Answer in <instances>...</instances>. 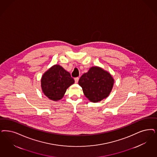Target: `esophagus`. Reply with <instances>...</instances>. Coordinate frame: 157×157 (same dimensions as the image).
<instances>
[{
	"label": "esophagus",
	"instance_id": "obj_1",
	"mask_svg": "<svg viewBox=\"0 0 157 157\" xmlns=\"http://www.w3.org/2000/svg\"><path fill=\"white\" fill-rule=\"evenodd\" d=\"M79 78L78 77H77V78H75L74 79H75V83H77L78 82V81H79Z\"/></svg>",
	"mask_w": 157,
	"mask_h": 157
}]
</instances>
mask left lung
<instances>
[{
  "label": "left lung",
  "instance_id": "1",
  "mask_svg": "<svg viewBox=\"0 0 157 157\" xmlns=\"http://www.w3.org/2000/svg\"><path fill=\"white\" fill-rule=\"evenodd\" d=\"M78 83L87 99L93 103H98L109 95L114 79L108 71L95 66L82 75Z\"/></svg>",
  "mask_w": 157,
  "mask_h": 157
}]
</instances>
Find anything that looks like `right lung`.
<instances>
[{"label":"right lung","instance_id":"right-lung-1","mask_svg":"<svg viewBox=\"0 0 157 157\" xmlns=\"http://www.w3.org/2000/svg\"><path fill=\"white\" fill-rule=\"evenodd\" d=\"M40 82L43 94L49 99L56 101L64 97L67 89L75 81L68 72L61 66L56 64L43 74Z\"/></svg>","mask_w":157,"mask_h":157}]
</instances>
